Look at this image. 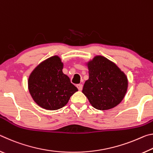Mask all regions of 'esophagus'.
I'll return each mask as SVG.
<instances>
[{
  "label": "esophagus",
  "mask_w": 153,
  "mask_h": 153,
  "mask_svg": "<svg viewBox=\"0 0 153 153\" xmlns=\"http://www.w3.org/2000/svg\"><path fill=\"white\" fill-rule=\"evenodd\" d=\"M77 88H78V90H82V88H83V85L82 84H77Z\"/></svg>",
  "instance_id": "1"
}]
</instances>
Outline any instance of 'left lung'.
<instances>
[{"label": "left lung", "mask_w": 153, "mask_h": 153, "mask_svg": "<svg viewBox=\"0 0 153 153\" xmlns=\"http://www.w3.org/2000/svg\"><path fill=\"white\" fill-rule=\"evenodd\" d=\"M89 78L82 92L93 107L105 111L122 101L128 90V77L115 63L98 55L86 63Z\"/></svg>", "instance_id": "1"}]
</instances>
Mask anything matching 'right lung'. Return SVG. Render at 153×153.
Masks as SVG:
<instances>
[{
    "instance_id": "obj_1",
    "label": "right lung",
    "mask_w": 153,
    "mask_h": 153,
    "mask_svg": "<svg viewBox=\"0 0 153 153\" xmlns=\"http://www.w3.org/2000/svg\"><path fill=\"white\" fill-rule=\"evenodd\" d=\"M59 56L46 59L33 69L28 78V90L34 102L46 110L63 107L77 88L63 73Z\"/></svg>"
}]
</instances>
